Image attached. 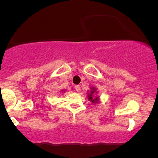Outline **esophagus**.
I'll return each mask as SVG.
<instances>
[{
  "instance_id": "1",
  "label": "esophagus",
  "mask_w": 158,
  "mask_h": 158,
  "mask_svg": "<svg viewBox=\"0 0 158 158\" xmlns=\"http://www.w3.org/2000/svg\"><path fill=\"white\" fill-rule=\"evenodd\" d=\"M76 90H77V92H79L81 90V88H80V85H76Z\"/></svg>"
}]
</instances>
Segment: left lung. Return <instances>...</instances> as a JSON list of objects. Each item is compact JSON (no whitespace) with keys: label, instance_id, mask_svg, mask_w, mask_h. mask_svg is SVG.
Here are the masks:
<instances>
[{"label":"left lung","instance_id":"obj_1","mask_svg":"<svg viewBox=\"0 0 158 158\" xmlns=\"http://www.w3.org/2000/svg\"><path fill=\"white\" fill-rule=\"evenodd\" d=\"M90 88H91V87H90ZM88 92H89V93H88V99H89L90 102H92V103L99 102V97H97V96H96V94H97V88L93 87V88H90V91H88Z\"/></svg>","mask_w":158,"mask_h":158}]
</instances>
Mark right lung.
<instances>
[{
  "label": "right lung",
  "instance_id": "right-lung-1",
  "mask_svg": "<svg viewBox=\"0 0 158 158\" xmlns=\"http://www.w3.org/2000/svg\"><path fill=\"white\" fill-rule=\"evenodd\" d=\"M62 91H64V90H62Z\"/></svg>",
  "mask_w": 158,
  "mask_h": 158
}]
</instances>
